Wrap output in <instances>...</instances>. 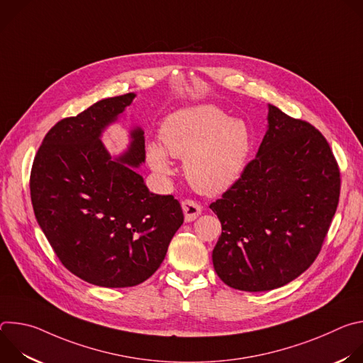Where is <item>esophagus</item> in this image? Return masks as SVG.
<instances>
[{
	"mask_svg": "<svg viewBox=\"0 0 363 363\" xmlns=\"http://www.w3.org/2000/svg\"><path fill=\"white\" fill-rule=\"evenodd\" d=\"M182 210L185 214V221L191 223L196 220L202 213V205L194 199H185L182 201Z\"/></svg>",
	"mask_w": 363,
	"mask_h": 363,
	"instance_id": "34e87169",
	"label": "esophagus"
}]
</instances>
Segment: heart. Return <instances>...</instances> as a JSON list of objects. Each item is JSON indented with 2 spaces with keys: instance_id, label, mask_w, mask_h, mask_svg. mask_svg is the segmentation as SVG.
Wrapping results in <instances>:
<instances>
[{
  "instance_id": "1",
  "label": "heart",
  "mask_w": 363,
  "mask_h": 363,
  "mask_svg": "<svg viewBox=\"0 0 363 363\" xmlns=\"http://www.w3.org/2000/svg\"><path fill=\"white\" fill-rule=\"evenodd\" d=\"M161 144L150 142L146 157L161 177H169L168 155L184 160L189 184L202 194L217 195L241 177L252 149V133L242 119H230L213 105L181 109L165 119Z\"/></svg>"
}]
</instances>
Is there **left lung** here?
<instances>
[{"instance_id": "obj_1", "label": "left lung", "mask_w": 363, "mask_h": 363, "mask_svg": "<svg viewBox=\"0 0 363 363\" xmlns=\"http://www.w3.org/2000/svg\"><path fill=\"white\" fill-rule=\"evenodd\" d=\"M340 195V171L325 136L269 105V129L238 181L210 208L223 233L213 250L218 277L267 291L313 264Z\"/></svg>"}]
</instances>
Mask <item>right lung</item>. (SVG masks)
Instances as JSON below:
<instances>
[{
  "label": "right lung",
  "instance_id": "obj_1",
  "mask_svg": "<svg viewBox=\"0 0 363 363\" xmlns=\"http://www.w3.org/2000/svg\"><path fill=\"white\" fill-rule=\"evenodd\" d=\"M133 97L103 99L57 122L44 136L30 175L34 216L59 260L100 287L147 280L184 223L178 199L149 192L135 171L145 161L140 128L132 130L130 147L118 160L100 140Z\"/></svg>",
  "mask_w": 363,
  "mask_h": 363
}]
</instances>
